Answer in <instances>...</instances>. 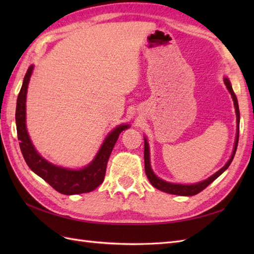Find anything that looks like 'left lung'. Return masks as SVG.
Masks as SVG:
<instances>
[{"label": "left lung", "instance_id": "left-lung-1", "mask_svg": "<svg viewBox=\"0 0 254 254\" xmlns=\"http://www.w3.org/2000/svg\"><path fill=\"white\" fill-rule=\"evenodd\" d=\"M224 83L227 87L228 91L231 95V98L234 100V106H235V111H236V117H237V133H236V141L234 145L233 154H231L229 160L225 164L224 167H222L218 171L215 172L214 175L208 177L207 179L203 181H199L197 183H193V185H181V183H172L168 182L161 178L157 177L155 175V172L152 169V166H150V153H149V144L147 138L144 136V163H145V172H146V176L148 178L149 182L152 183V186L158 190L169 193V194H175V195H181V196H192L195 195V194L203 191L205 188L209 186L214 180H216L217 178L223 174V172L228 168L230 166L231 161H233L237 146H238V139H239V124H240V112H239V106H238V100H237V97L234 93L233 86L230 84V80L228 77H224Z\"/></svg>", "mask_w": 254, "mask_h": 254}]
</instances>
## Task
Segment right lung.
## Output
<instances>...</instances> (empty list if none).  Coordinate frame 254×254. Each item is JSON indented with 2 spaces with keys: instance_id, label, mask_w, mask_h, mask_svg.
Wrapping results in <instances>:
<instances>
[{
  "instance_id": "add662e5",
  "label": "right lung",
  "mask_w": 254,
  "mask_h": 254,
  "mask_svg": "<svg viewBox=\"0 0 254 254\" xmlns=\"http://www.w3.org/2000/svg\"><path fill=\"white\" fill-rule=\"evenodd\" d=\"M32 71H34V65H30L27 69L17 97L15 113L17 137L26 164L37 176L49 183L55 190L65 195L94 191L104 182L108 159L110 157L119 135L122 131L130 127V124H120L113 128L104 139L94 159L84 168H65L50 163L37 152L26 127V98Z\"/></svg>"
}]
</instances>
